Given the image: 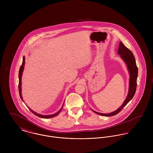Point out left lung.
Listing matches in <instances>:
<instances>
[{
	"label": "left lung",
	"mask_w": 153,
	"mask_h": 153,
	"mask_svg": "<svg viewBox=\"0 0 153 153\" xmlns=\"http://www.w3.org/2000/svg\"><path fill=\"white\" fill-rule=\"evenodd\" d=\"M118 54L120 55V57L125 62L127 66V68L130 74V83H129V89L128 95L124 101L122 105L116 111L112 112L109 114H102L96 112L92 110L95 113L105 117H111L119 113L121 109H123L133 98L137 88V79L138 76V68L136 65V62L133 53L131 51L128 49L126 46L124 45L121 42L119 45Z\"/></svg>",
	"instance_id": "obj_1"
}]
</instances>
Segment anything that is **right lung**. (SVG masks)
Returning a JSON list of instances; mask_svg holds the SVG:
<instances>
[{
	"mask_svg": "<svg viewBox=\"0 0 153 153\" xmlns=\"http://www.w3.org/2000/svg\"><path fill=\"white\" fill-rule=\"evenodd\" d=\"M25 57L23 56V62H22V65L20 67L19 71V95H20V97H21V100H22V94H21V90H22V89H21V82H21V81H22L21 79H22V72H23V69H24V65H25ZM22 101H23V100H22ZM62 107H63V105H62V108H61V109H60L58 112H56V113H55V114H54L48 115H41V114H38V113L35 112V111H33V110H32L29 107H28V108L29 109V110H30L33 114H35V115L39 117L43 118H52V117H55L56 115H58L59 113L61 111Z\"/></svg>",
	"mask_w": 153,
	"mask_h": 153,
	"instance_id": "obj_1",
	"label": "right lung"
}]
</instances>
